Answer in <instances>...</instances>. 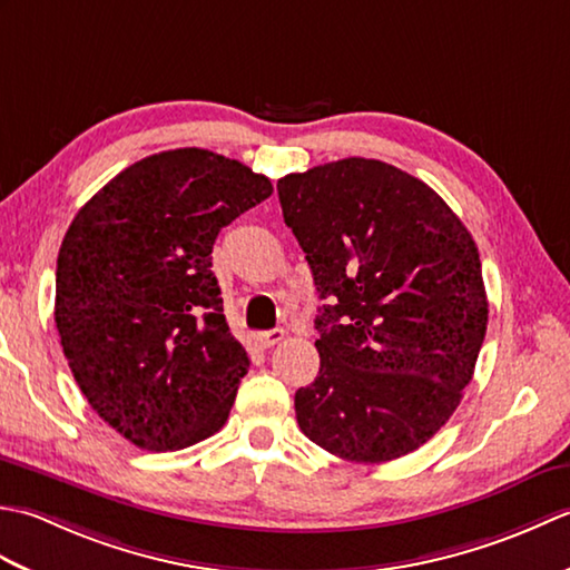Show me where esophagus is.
<instances>
[{
  "instance_id": "esophagus-1",
  "label": "esophagus",
  "mask_w": 570,
  "mask_h": 570,
  "mask_svg": "<svg viewBox=\"0 0 570 570\" xmlns=\"http://www.w3.org/2000/svg\"><path fill=\"white\" fill-rule=\"evenodd\" d=\"M286 337V333L282 331V328H272V331H264V333H257V337H254V341L259 343V347H274V345H278Z\"/></svg>"
}]
</instances>
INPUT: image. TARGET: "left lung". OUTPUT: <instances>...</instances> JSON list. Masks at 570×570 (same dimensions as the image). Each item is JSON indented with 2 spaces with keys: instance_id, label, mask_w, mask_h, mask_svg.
Returning <instances> with one entry per match:
<instances>
[{
  "instance_id": "8db88e82",
  "label": "left lung",
  "mask_w": 570,
  "mask_h": 570,
  "mask_svg": "<svg viewBox=\"0 0 570 570\" xmlns=\"http://www.w3.org/2000/svg\"><path fill=\"white\" fill-rule=\"evenodd\" d=\"M284 223L318 296V377L296 392L308 439L386 463L451 419L475 372L488 296L475 239L423 180L377 159L288 174Z\"/></svg>"
}]
</instances>
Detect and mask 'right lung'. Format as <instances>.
<instances>
[{"mask_svg": "<svg viewBox=\"0 0 570 570\" xmlns=\"http://www.w3.org/2000/svg\"><path fill=\"white\" fill-rule=\"evenodd\" d=\"M272 180L208 149L147 156L72 217L56 269V328L102 421L144 451L217 433L249 370L210 272L223 227Z\"/></svg>", "mask_w": 570, "mask_h": 570, "instance_id": "right-lung-1", "label": "right lung"}]
</instances>
